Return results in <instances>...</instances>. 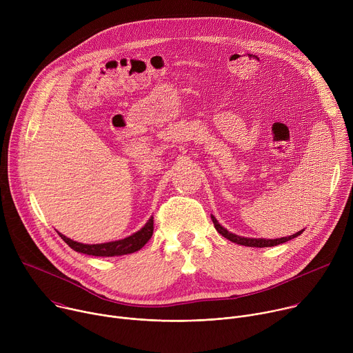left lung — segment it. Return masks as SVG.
I'll list each match as a JSON object with an SVG mask.
<instances>
[{"instance_id":"8db88e82","label":"left lung","mask_w":353,"mask_h":353,"mask_svg":"<svg viewBox=\"0 0 353 353\" xmlns=\"http://www.w3.org/2000/svg\"><path fill=\"white\" fill-rule=\"evenodd\" d=\"M211 219L214 222V226L215 229L218 230V233H221L223 237H226L228 240L236 243V244H240V245H247V247H272V245H278V244H282L288 240H292L294 237H297L299 234H301L305 232V229H301L299 232H296L294 234H290V236H286V237H281V239H256V237H244V236H239V234H234L232 232H229L226 228H223L218 219L211 215Z\"/></svg>"}]
</instances>
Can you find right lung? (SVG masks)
Segmentation results:
<instances>
[{"label": "right lung", "mask_w": 353, "mask_h": 353, "mask_svg": "<svg viewBox=\"0 0 353 353\" xmlns=\"http://www.w3.org/2000/svg\"><path fill=\"white\" fill-rule=\"evenodd\" d=\"M154 233V216H150L148 222L135 233H132L128 237H124L121 240L116 241H108V243H97V244H83L78 243L61 233V239L78 253L86 254V256H94V257H114V256H125L135 253V251L141 250L148 240L152 237Z\"/></svg>", "instance_id": "obj_1"}]
</instances>
